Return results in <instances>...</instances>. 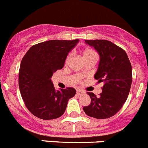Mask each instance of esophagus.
I'll return each mask as SVG.
<instances>
[{
    "label": "esophagus",
    "mask_w": 148,
    "mask_h": 148,
    "mask_svg": "<svg viewBox=\"0 0 148 148\" xmlns=\"http://www.w3.org/2000/svg\"><path fill=\"white\" fill-rule=\"evenodd\" d=\"M83 91H82V90H76V93H77V95H81V94H82L83 93Z\"/></svg>",
    "instance_id": "1"
}]
</instances>
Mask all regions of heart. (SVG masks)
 Instances as JSON below:
<instances>
[{
	"label": "heart",
	"mask_w": 148,
	"mask_h": 148,
	"mask_svg": "<svg viewBox=\"0 0 148 148\" xmlns=\"http://www.w3.org/2000/svg\"><path fill=\"white\" fill-rule=\"evenodd\" d=\"M90 57H97L96 56V53L94 50H92V49H90V48H87L84 50L83 51V58L84 59V58H90ZM71 58V54H69L67 56H66V60H65V63H67L69 61V60Z\"/></svg>",
	"instance_id": "heart-1"
}]
</instances>
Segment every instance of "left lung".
<instances>
[{
  "mask_svg": "<svg viewBox=\"0 0 148 148\" xmlns=\"http://www.w3.org/2000/svg\"><path fill=\"white\" fill-rule=\"evenodd\" d=\"M85 42L93 47L100 56L94 78L98 83H104V86L98 97L87 92L91 102L84 107V111L98 119H108L119 111L127 99L132 83L131 64L126 52L111 41L85 40Z\"/></svg>",
  "mask_w": 148,
  "mask_h": 148,
  "instance_id": "1",
  "label": "left lung"
}]
</instances>
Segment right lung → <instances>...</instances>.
I'll list each match as a JSON object with an SVG mask.
<instances>
[{
	"label": "right lung",
	"mask_w": 148,
	"mask_h": 148,
	"mask_svg": "<svg viewBox=\"0 0 148 148\" xmlns=\"http://www.w3.org/2000/svg\"><path fill=\"white\" fill-rule=\"evenodd\" d=\"M50 40L32 46L21 63L18 84L24 104L34 116L44 120L57 119L65 112L76 91L73 87L55 90L51 78L62 69L70 51L77 43Z\"/></svg>",
	"instance_id": "obj_1"
}]
</instances>
